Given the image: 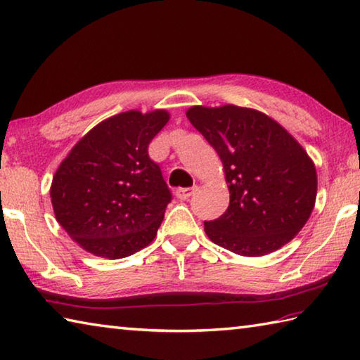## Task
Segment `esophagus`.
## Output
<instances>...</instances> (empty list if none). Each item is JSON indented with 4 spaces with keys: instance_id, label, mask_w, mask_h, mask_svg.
Listing matches in <instances>:
<instances>
[{
    "instance_id": "esophagus-1",
    "label": "esophagus",
    "mask_w": 360,
    "mask_h": 360,
    "mask_svg": "<svg viewBox=\"0 0 360 360\" xmlns=\"http://www.w3.org/2000/svg\"><path fill=\"white\" fill-rule=\"evenodd\" d=\"M195 191H197V187L178 188V191H176V197H178L179 200H188L195 193Z\"/></svg>"
}]
</instances>
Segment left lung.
Returning <instances> with one entry per match:
<instances>
[{"label":"left lung","mask_w":360,"mask_h":360,"mask_svg":"<svg viewBox=\"0 0 360 360\" xmlns=\"http://www.w3.org/2000/svg\"><path fill=\"white\" fill-rule=\"evenodd\" d=\"M224 163L230 206L205 221L214 244L243 257H263L302 230L316 200V169L286 130L258 110L236 105L187 110Z\"/></svg>","instance_id":"left-lung-1"}]
</instances>
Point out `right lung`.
<instances>
[{
    "instance_id": "right-lung-1",
    "label": "right lung",
    "mask_w": 360,
    "mask_h": 360,
    "mask_svg": "<svg viewBox=\"0 0 360 360\" xmlns=\"http://www.w3.org/2000/svg\"><path fill=\"white\" fill-rule=\"evenodd\" d=\"M165 110H129L93 127L56 169L50 197L69 236L96 257L126 258L153 243L172 201L148 146Z\"/></svg>"
}]
</instances>
